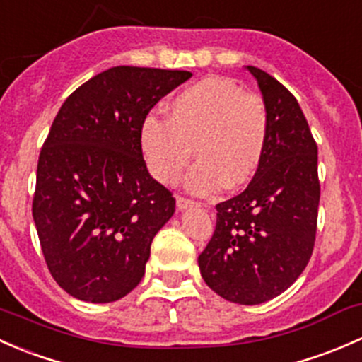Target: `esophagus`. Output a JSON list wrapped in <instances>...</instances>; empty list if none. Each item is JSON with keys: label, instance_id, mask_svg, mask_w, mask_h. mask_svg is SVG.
I'll return each instance as SVG.
<instances>
[{"label": "esophagus", "instance_id": "34e87169", "mask_svg": "<svg viewBox=\"0 0 362 362\" xmlns=\"http://www.w3.org/2000/svg\"><path fill=\"white\" fill-rule=\"evenodd\" d=\"M176 206H177V209H180V211H185V209L197 206V204L193 202V200L185 199V197H177V199H176Z\"/></svg>", "mask_w": 362, "mask_h": 362}]
</instances>
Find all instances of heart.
<instances>
[{
  "instance_id": "heart-1",
  "label": "heart",
  "mask_w": 362,
  "mask_h": 362,
  "mask_svg": "<svg viewBox=\"0 0 362 362\" xmlns=\"http://www.w3.org/2000/svg\"><path fill=\"white\" fill-rule=\"evenodd\" d=\"M267 141L264 104L221 76H207L182 88L167 106V120L150 115L139 130L148 169L163 185L180 180L193 148L199 162L186 174L185 186L197 195L223 185H245L262 165Z\"/></svg>"
}]
</instances>
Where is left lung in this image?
<instances>
[{
	"mask_svg": "<svg viewBox=\"0 0 362 362\" xmlns=\"http://www.w3.org/2000/svg\"><path fill=\"white\" fill-rule=\"evenodd\" d=\"M268 115L263 162L240 195L218 204L216 230L199 256L214 293L259 305L284 293L314 251L320 186L317 144L294 95L255 66Z\"/></svg>",
	"mask_w": 362,
	"mask_h": 362,
	"instance_id": "left-lung-1",
	"label": "left lung"
}]
</instances>
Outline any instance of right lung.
I'll use <instances>...</instances> for the list:
<instances>
[{
    "label": "right lung",
    "mask_w": 362,
    "mask_h": 362,
    "mask_svg": "<svg viewBox=\"0 0 362 362\" xmlns=\"http://www.w3.org/2000/svg\"><path fill=\"white\" fill-rule=\"evenodd\" d=\"M189 71L117 66L59 110L36 170L33 219L52 277L73 298L110 303L141 282L176 200L146 169L144 118Z\"/></svg>",
    "instance_id": "add662e5"
}]
</instances>
